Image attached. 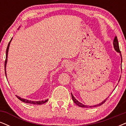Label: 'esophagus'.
<instances>
[{"instance_id":"34e87169","label":"esophagus","mask_w":126,"mask_h":126,"mask_svg":"<svg viewBox=\"0 0 126 126\" xmlns=\"http://www.w3.org/2000/svg\"><path fill=\"white\" fill-rule=\"evenodd\" d=\"M65 66H66L67 68L70 67V65L68 64V63H67V64H66V65H65Z\"/></svg>"}]
</instances>
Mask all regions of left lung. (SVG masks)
I'll use <instances>...</instances> for the list:
<instances>
[{
    "instance_id": "8db88e82",
    "label": "left lung",
    "mask_w": 126,
    "mask_h": 126,
    "mask_svg": "<svg viewBox=\"0 0 126 126\" xmlns=\"http://www.w3.org/2000/svg\"><path fill=\"white\" fill-rule=\"evenodd\" d=\"M113 47H114V48L115 49V50L116 52H119V53H120V56H121V58H122V55H121V53H120V49H119V42H118V40H117V36H115V38H114V40H113ZM120 79H119V81H120ZM71 97H72V99H73V101L74 102L76 103L77 105H78L79 107H81V108H93V107H96V106H101L103 104V103H104L105 102V101H106V99L108 98H107L105 99L104 100V101L102 102L101 103H99L98 105H94V106H88V105H85L82 104L81 102H79L77 101V99H76V98H74V96H73L72 94H71Z\"/></svg>"
}]
</instances>
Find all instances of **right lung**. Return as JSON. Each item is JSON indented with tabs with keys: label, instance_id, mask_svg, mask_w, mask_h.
Returning <instances> with one entry per match:
<instances>
[{
	"label": "right lung",
	"instance_id": "1",
	"mask_svg": "<svg viewBox=\"0 0 126 126\" xmlns=\"http://www.w3.org/2000/svg\"><path fill=\"white\" fill-rule=\"evenodd\" d=\"M12 38L11 39V40H10V42H9V44H8V46L7 47V49H6V60H5V62H4V70H5L6 76H6V64H7V61L8 51H9V46H10V44L11 41H12ZM6 78H7V77H6ZM16 96H17V98L18 99H20L21 101L23 102L27 103H31V104H34V105H42V104H44V103H46L47 101H48V99H47V100H45V101H29V100H27V99H25L21 98H20V97H19L18 96H17V95H16Z\"/></svg>",
	"mask_w": 126,
	"mask_h": 126
}]
</instances>
